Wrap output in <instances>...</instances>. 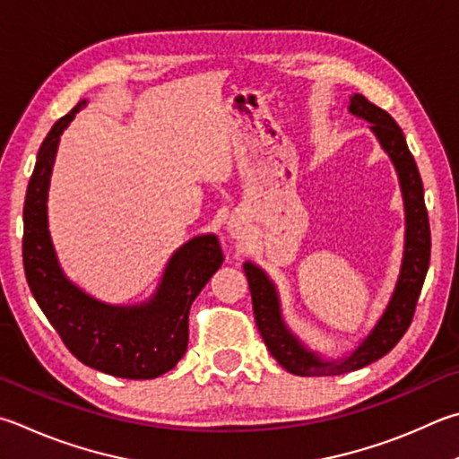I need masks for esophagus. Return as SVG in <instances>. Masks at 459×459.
I'll use <instances>...</instances> for the list:
<instances>
[{
	"mask_svg": "<svg viewBox=\"0 0 459 459\" xmlns=\"http://www.w3.org/2000/svg\"><path fill=\"white\" fill-rule=\"evenodd\" d=\"M230 232H232V237H238L240 235V227H238L237 221L230 222Z\"/></svg>",
	"mask_w": 459,
	"mask_h": 459,
	"instance_id": "esophagus-1",
	"label": "esophagus"
}]
</instances>
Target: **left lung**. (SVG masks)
Wrapping results in <instances>:
<instances>
[{
  "mask_svg": "<svg viewBox=\"0 0 459 459\" xmlns=\"http://www.w3.org/2000/svg\"><path fill=\"white\" fill-rule=\"evenodd\" d=\"M349 110L359 116V118L371 122V130L379 138L383 150L391 156L397 169L405 201V255L395 293L391 297L377 327L363 341L361 347H357L353 355L343 361H323L315 353L307 351L290 335L281 319L279 299L274 293L273 282L266 279V274L258 266L251 263L245 264L248 289H251L253 297L255 321L266 349L289 373L303 375V377L349 373L387 355L399 343V339L405 335V331L410 329L415 305H418L423 281H426L429 269L431 232L426 201H423V185L418 164H415L410 148H407L402 128L391 118V114L369 102L363 94H355L351 98Z\"/></svg>",
  "mask_w": 459,
  "mask_h": 459,
  "instance_id": "obj_1",
  "label": "left lung"
}]
</instances>
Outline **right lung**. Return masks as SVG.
<instances>
[{
  "label": "right lung",
  "instance_id": "obj_1",
  "mask_svg": "<svg viewBox=\"0 0 459 459\" xmlns=\"http://www.w3.org/2000/svg\"><path fill=\"white\" fill-rule=\"evenodd\" d=\"M82 104L62 116L39 146L23 204V271L39 309L76 359L114 377L154 379L186 353L190 305L222 264V248L212 235L188 240L172 255L152 301L140 307L102 305L64 277L46 203L57 140Z\"/></svg>",
  "mask_w": 459,
  "mask_h": 459
}]
</instances>
